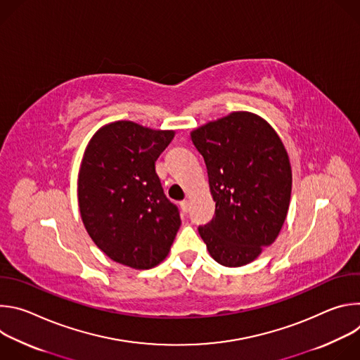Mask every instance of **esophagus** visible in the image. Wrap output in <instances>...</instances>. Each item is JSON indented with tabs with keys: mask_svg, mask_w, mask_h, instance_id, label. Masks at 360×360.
Instances as JSON below:
<instances>
[{
	"mask_svg": "<svg viewBox=\"0 0 360 360\" xmlns=\"http://www.w3.org/2000/svg\"><path fill=\"white\" fill-rule=\"evenodd\" d=\"M181 208H182L184 212H189L191 202H189V200H182V202H181Z\"/></svg>",
	"mask_w": 360,
	"mask_h": 360,
	"instance_id": "obj_1",
	"label": "esophagus"
}]
</instances>
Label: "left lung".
I'll use <instances>...</instances> for the list:
<instances>
[{
    "label": "left lung",
    "instance_id": "left-lung-1",
    "mask_svg": "<svg viewBox=\"0 0 360 360\" xmlns=\"http://www.w3.org/2000/svg\"><path fill=\"white\" fill-rule=\"evenodd\" d=\"M191 138L215 200V215L199 235L218 264L243 266L274 243L285 222L292 191L286 149L266 121L249 112H232Z\"/></svg>",
    "mask_w": 360,
    "mask_h": 360
}]
</instances>
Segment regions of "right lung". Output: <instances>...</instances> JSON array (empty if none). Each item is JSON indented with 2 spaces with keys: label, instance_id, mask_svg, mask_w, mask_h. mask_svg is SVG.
<instances>
[{
  "label": "right lung",
  "instance_id": "add662e5",
  "mask_svg": "<svg viewBox=\"0 0 360 360\" xmlns=\"http://www.w3.org/2000/svg\"><path fill=\"white\" fill-rule=\"evenodd\" d=\"M174 135L118 121L102 127L85 149L78 174L82 222L95 245L118 264L153 268L176 236L179 210L155 172Z\"/></svg>",
  "mask_w": 360,
  "mask_h": 360
}]
</instances>
